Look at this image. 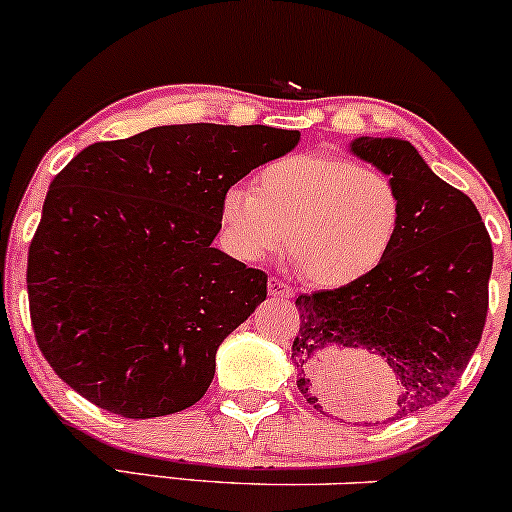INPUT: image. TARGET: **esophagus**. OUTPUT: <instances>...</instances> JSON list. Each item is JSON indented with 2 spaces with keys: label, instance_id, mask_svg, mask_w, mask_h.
<instances>
[{
  "label": "esophagus",
  "instance_id": "esophagus-1",
  "mask_svg": "<svg viewBox=\"0 0 512 512\" xmlns=\"http://www.w3.org/2000/svg\"><path fill=\"white\" fill-rule=\"evenodd\" d=\"M268 294L273 296V299H292L294 289L289 287L287 282L277 280V277H270V280H268Z\"/></svg>",
  "mask_w": 512,
  "mask_h": 512
}]
</instances>
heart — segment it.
<instances>
[{
	"label": "heart",
	"instance_id": "heart-1",
	"mask_svg": "<svg viewBox=\"0 0 512 512\" xmlns=\"http://www.w3.org/2000/svg\"><path fill=\"white\" fill-rule=\"evenodd\" d=\"M218 220L239 261L258 263L287 242L306 282L339 289L382 266L399 235L401 194L380 170L308 151L258 170L254 189H225Z\"/></svg>",
	"mask_w": 512,
	"mask_h": 512
}]
</instances>
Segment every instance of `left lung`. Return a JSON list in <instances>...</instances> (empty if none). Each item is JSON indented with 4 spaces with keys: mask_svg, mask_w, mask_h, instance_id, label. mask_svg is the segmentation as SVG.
Instances as JSON below:
<instances>
[{
    "mask_svg": "<svg viewBox=\"0 0 512 512\" xmlns=\"http://www.w3.org/2000/svg\"><path fill=\"white\" fill-rule=\"evenodd\" d=\"M349 149L399 189V235L361 282L296 299V387L320 413H334L344 406L342 358L377 353L399 380V418L446 399L468 368L487 320L494 251L468 194L434 175L413 144L356 137Z\"/></svg>",
    "mask_w": 512,
    "mask_h": 512,
    "instance_id": "obj_1",
    "label": "left lung"
}]
</instances>
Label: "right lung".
<instances>
[{
	"label": "right lung",
	"instance_id": "obj_1",
	"mask_svg": "<svg viewBox=\"0 0 512 512\" xmlns=\"http://www.w3.org/2000/svg\"><path fill=\"white\" fill-rule=\"evenodd\" d=\"M299 130L161 125L82 149L49 185L28 249L42 356L94 406L147 420L206 394L216 351L268 294V275L213 246L218 208Z\"/></svg>",
	"mask_w": 512,
	"mask_h": 512
}]
</instances>
